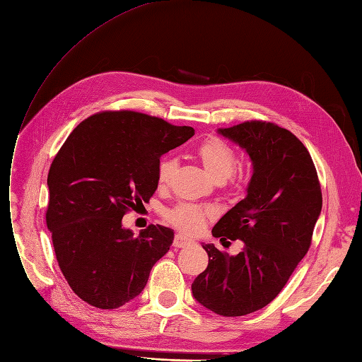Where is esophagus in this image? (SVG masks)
I'll return each mask as SVG.
<instances>
[{"mask_svg": "<svg viewBox=\"0 0 362 362\" xmlns=\"http://www.w3.org/2000/svg\"><path fill=\"white\" fill-rule=\"evenodd\" d=\"M192 243H194V240L185 238L182 235H176V238H174V240H173V247L174 248H185V247H188V245H192Z\"/></svg>", "mask_w": 362, "mask_h": 362, "instance_id": "1", "label": "esophagus"}]
</instances>
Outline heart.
Listing matches in <instances>:
<instances>
[{
    "instance_id": "b5f03b06",
    "label": "heart",
    "mask_w": 362,
    "mask_h": 362,
    "mask_svg": "<svg viewBox=\"0 0 362 362\" xmlns=\"http://www.w3.org/2000/svg\"><path fill=\"white\" fill-rule=\"evenodd\" d=\"M197 156L209 176L216 183H223L230 179L238 167L236 151L219 138H207L197 147ZM176 170L177 160L174 158L165 156L159 160L156 176L160 188H167L173 182ZM209 216H212V211L188 203H180L165 212L168 223L188 235L200 231Z\"/></svg>"
}]
</instances>
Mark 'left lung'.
Segmentation results:
<instances>
[{
  "instance_id": "left-lung-1",
  "label": "left lung",
  "mask_w": 362,
  "mask_h": 362,
  "mask_svg": "<svg viewBox=\"0 0 362 362\" xmlns=\"http://www.w3.org/2000/svg\"><path fill=\"white\" fill-rule=\"evenodd\" d=\"M251 159L247 195L221 218L212 235L242 240L238 255L203 245L207 269L191 286L192 296L219 316L238 317L276 298L304 259L322 211L316 168L305 146L274 123L245 122L218 129Z\"/></svg>"
}]
</instances>
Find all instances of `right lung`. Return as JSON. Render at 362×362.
Listing matches in <instances>:
<instances>
[{
  "mask_svg": "<svg viewBox=\"0 0 362 362\" xmlns=\"http://www.w3.org/2000/svg\"><path fill=\"white\" fill-rule=\"evenodd\" d=\"M194 134L141 112H100L79 123L54 158L46 226L58 266L87 304L124 305L168 252L171 228L148 226L134 236L122 218L158 189L160 156Z\"/></svg>",
  "mask_w": 362,
  "mask_h": 362,
  "instance_id": "obj_1",
  "label": "right lung"
}]
</instances>
